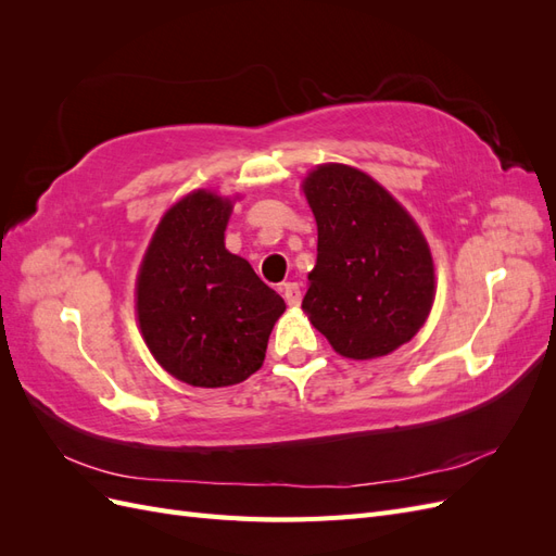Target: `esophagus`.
Listing matches in <instances>:
<instances>
[{"label": "esophagus", "instance_id": "esophagus-1", "mask_svg": "<svg viewBox=\"0 0 556 556\" xmlns=\"http://www.w3.org/2000/svg\"><path fill=\"white\" fill-rule=\"evenodd\" d=\"M282 296H285V301H288V306L296 308V306L301 304V290H299V285H296V282H285V285H282Z\"/></svg>", "mask_w": 556, "mask_h": 556}]
</instances>
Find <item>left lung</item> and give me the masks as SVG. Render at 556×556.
<instances>
[{
	"mask_svg": "<svg viewBox=\"0 0 556 556\" xmlns=\"http://www.w3.org/2000/svg\"><path fill=\"white\" fill-rule=\"evenodd\" d=\"M301 190L317 225V262L301 308L341 357L390 355L425 327L435 299L422 229L357 166L317 164Z\"/></svg>",
	"mask_w": 556,
	"mask_h": 556,
	"instance_id": "left-lung-1",
	"label": "left lung"
}]
</instances>
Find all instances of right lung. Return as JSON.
I'll return each mask as SVG.
<instances>
[{
    "label": "right lung",
    "instance_id": "add662e5",
    "mask_svg": "<svg viewBox=\"0 0 556 556\" xmlns=\"http://www.w3.org/2000/svg\"><path fill=\"white\" fill-rule=\"evenodd\" d=\"M239 194L192 190L164 211L137 274L134 308L150 355L192 387L260 371L285 301L225 248Z\"/></svg>",
    "mask_w": 556,
    "mask_h": 556
}]
</instances>
